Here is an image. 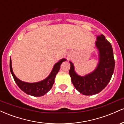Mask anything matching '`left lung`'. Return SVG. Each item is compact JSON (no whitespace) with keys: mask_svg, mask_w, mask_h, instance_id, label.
Here are the masks:
<instances>
[{"mask_svg":"<svg viewBox=\"0 0 124 124\" xmlns=\"http://www.w3.org/2000/svg\"><path fill=\"white\" fill-rule=\"evenodd\" d=\"M95 46L98 50L99 63L96 69L85 76H80L75 70L71 61L69 75L72 83L78 92L83 95L91 96L101 92L110 81L115 67L111 44L101 34L97 37Z\"/></svg>","mask_w":124,"mask_h":124,"instance_id":"left-lung-1","label":"left lung"}]
</instances>
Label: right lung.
Listing matches in <instances>:
<instances>
[{
	"label": "right lung",
	"instance_id": "add662e5",
	"mask_svg": "<svg viewBox=\"0 0 124 124\" xmlns=\"http://www.w3.org/2000/svg\"><path fill=\"white\" fill-rule=\"evenodd\" d=\"M65 61H66V59L64 58L61 59L57 63L54 65L53 69L47 78L40 82H35V83H28V82H23L15 76L12 70L11 57L10 59V70L15 82L21 90L30 96L41 97L47 93L51 89L55 82V76L60 69L61 65Z\"/></svg>",
	"mask_w": 124,
	"mask_h": 124
}]
</instances>
